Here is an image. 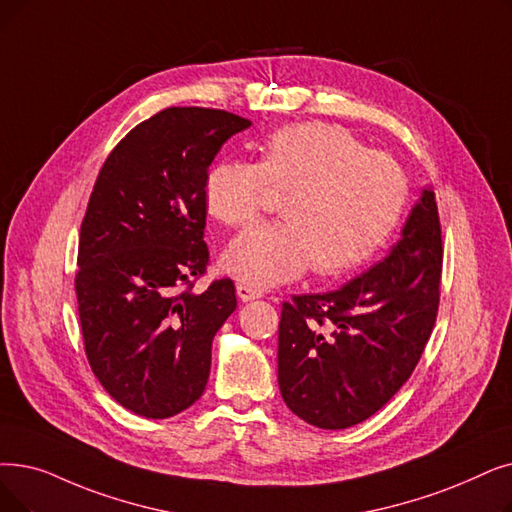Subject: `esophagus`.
<instances>
[{
	"label": "esophagus",
	"instance_id": "34e87169",
	"mask_svg": "<svg viewBox=\"0 0 512 512\" xmlns=\"http://www.w3.org/2000/svg\"><path fill=\"white\" fill-rule=\"evenodd\" d=\"M236 295H238V299L240 301H253V299H259V297H263V291H259V288H255V286H251V284H238L236 286Z\"/></svg>",
	"mask_w": 512,
	"mask_h": 512
}]
</instances>
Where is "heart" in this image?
Wrapping results in <instances>:
<instances>
[{"mask_svg":"<svg viewBox=\"0 0 512 512\" xmlns=\"http://www.w3.org/2000/svg\"><path fill=\"white\" fill-rule=\"evenodd\" d=\"M268 186L286 190L284 219L249 228L224 253L226 270L251 286L295 280L309 268L318 276L358 268L387 242L408 196L402 167L328 123L274 131L259 163L213 165L203 188L207 211L230 228L247 226L268 201Z\"/></svg>","mask_w":512,"mask_h":512,"instance_id":"1","label":"heart"}]
</instances>
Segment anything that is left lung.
<instances>
[{"label": "left lung", "mask_w": 512, "mask_h": 512, "mask_svg": "<svg viewBox=\"0 0 512 512\" xmlns=\"http://www.w3.org/2000/svg\"><path fill=\"white\" fill-rule=\"evenodd\" d=\"M441 228L433 190L389 255L339 291L282 305L278 385L299 418L347 429L379 412L416 368L439 307Z\"/></svg>", "instance_id": "obj_1"}]
</instances>
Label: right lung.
Here are the masks:
<instances>
[{
  "label": "right lung",
  "instance_id": "right-lung-1",
  "mask_svg": "<svg viewBox=\"0 0 512 512\" xmlns=\"http://www.w3.org/2000/svg\"><path fill=\"white\" fill-rule=\"evenodd\" d=\"M249 119L171 106L104 161L81 224L75 291L87 360L123 408L169 418L203 395L215 332L236 309L230 278L194 293L209 265L205 177Z\"/></svg>",
  "mask_w": 512,
  "mask_h": 512
}]
</instances>
